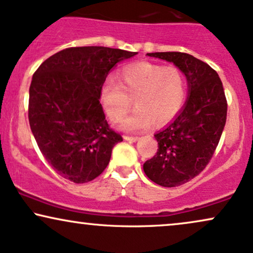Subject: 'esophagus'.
Segmentation results:
<instances>
[{
  "label": "esophagus",
  "instance_id": "obj_1",
  "mask_svg": "<svg viewBox=\"0 0 253 253\" xmlns=\"http://www.w3.org/2000/svg\"><path fill=\"white\" fill-rule=\"evenodd\" d=\"M124 139H126V141H129V142H136V141H138L139 137H137V136H124Z\"/></svg>",
  "mask_w": 253,
  "mask_h": 253
}]
</instances>
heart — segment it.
Instances as JSON below:
<instances>
[{
  "instance_id": "1",
  "label": "heart",
  "mask_w": 253,
  "mask_h": 253,
  "mask_svg": "<svg viewBox=\"0 0 253 253\" xmlns=\"http://www.w3.org/2000/svg\"><path fill=\"white\" fill-rule=\"evenodd\" d=\"M120 83L108 80L99 90L105 114L112 122L126 116L135 98L137 108L122 127L129 131L148 129L152 121L162 126L177 117L188 97V83L183 71L177 67L138 62L120 71Z\"/></svg>"
}]
</instances>
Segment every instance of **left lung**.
<instances>
[{
	"label": "left lung",
	"mask_w": 253,
	"mask_h": 253,
	"mask_svg": "<svg viewBox=\"0 0 253 253\" xmlns=\"http://www.w3.org/2000/svg\"><path fill=\"white\" fill-rule=\"evenodd\" d=\"M146 55L172 62L189 84L185 105L172 123L156 133L157 152L143 164L149 179L173 188L198 176L212 158L225 126L227 102L222 81L205 62L185 52Z\"/></svg>",
	"instance_id": "obj_1"
}]
</instances>
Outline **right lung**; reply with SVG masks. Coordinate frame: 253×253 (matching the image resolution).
Segmentation results:
<instances>
[{"instance_id":"right-lung-1","label":"right lung","mask_w":253,"mask_h":253,"mask_svg":"<svg viewBox=\"0 0 253 253\" xmlns=\"http://www.w3.org/2000/svg\"><path fill=\"white\" fill-rule=\"evenodd\" d=\"M137 52L107 46H73L40 65L29 89L28 117L45 161L74 183L98 177L123 141L105 120L99 90L118 62Z\"/></svg>"}]
</instances>
